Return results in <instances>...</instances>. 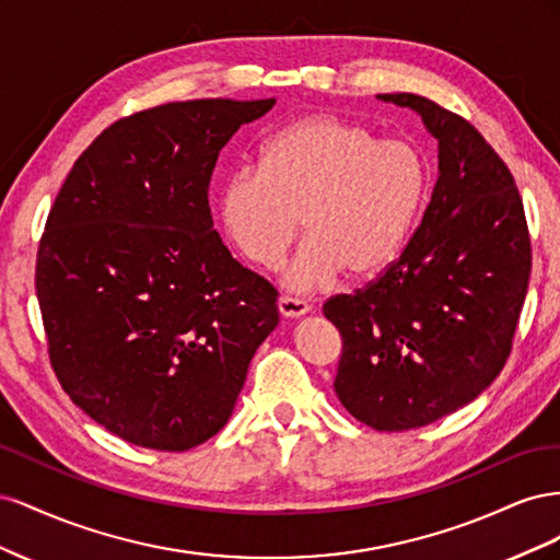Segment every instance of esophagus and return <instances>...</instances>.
Returning a JSON list of instances; mask_svg holds the SVG:
<instances>
[{"mask_svg":"<svg viewBox=\"0 0 560 560\" xmlns=\"http://www.w3.org/2000/svg\"><path fill=\"white\" fill-rule=\"evenodd\" d=\"M278 311H280V315H282V317H287V319H296V317L308 315V313H311V306H308L306 301H301V299L280 296V301H278Z\"/></svg>","mask_w":560,"mask_h":560,"instance_id":"obj_1","label":"esophagus"}]
</instances>
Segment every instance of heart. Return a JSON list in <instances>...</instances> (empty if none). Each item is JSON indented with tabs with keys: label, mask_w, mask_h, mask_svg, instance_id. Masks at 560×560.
I'll return each instance as SVG.
<instances>
[{
	"label": "heart",
	"mask_w": 560,
	"mask_h": 560,
	"mask_svg": "<svg viewBox=\"0 0 560 560\" xmlns=\"http://www.w3.org/2000/svg\"><path fill=\"white\" fill-rule=\"evenodd\" d=\"M428 186L430 165L416 144L315 114L270 135L261 165L229 173L217 219L231 247L266 270L282 264L303 219L308 238L282 282L315 292L346 270L354 280L383 273L409 241Z\"/></svg>",
	"instance_id": "b5f03b06"
}]
</instances>
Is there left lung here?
Masks as SVG:
<instances>
[{"label": "left lung", "mask_w": 560, "mask_h": 560, "mask_svg": "<svg viewBox=\"0 0 560 560\" xmlns=\"http://www.w3.org/2000/svg\"><path fill=\"white\" fill-rule=\"evenodd\" d=\"M376 97L422 118L436 184L399 259L322 313L343 338L336 397L364 425L406 432L498 378L528 292L530 238L510 167L477 128L413 93Z\"/></svg>", "instance_id": "1"}]
</instances>
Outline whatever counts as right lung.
Here are the masks:
<instances>
[{"label":"right lung","mask_w":560,"mask_h":560,"mask_svg":"<svg viewBox=\"0 0 560 560\" xmlns=\"http://www.w3.org/2000/svg\"><path fill=\"white\" fill-rule=\"evenodd\" d=\"M276 100H189L116 121L50 208L37 299L62 389L97 425L154 451L222 430L278 327L276 290L214 231L219 151Z\"/></svg>","instance_id":"right-lung-1"}]
</instances>
